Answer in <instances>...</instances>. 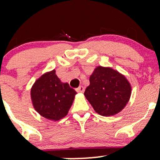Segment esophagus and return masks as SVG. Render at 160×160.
Segmentation results:
<instances>
[{
	"label": "esophagus",
	"instance_id": "1",
	"mask_svg": "<svg viewBox=\"0 0 160 160\" xmlns=\"http://www.w3.org/2000/svg\"><path fill=\"white\" fill-rule=\"evenodd\" d=\"M76 91L78 92H83L85 91V88H84L83 86H79L78 88H77Z\"/></svg>",
	"mask_w": 160,
	"mask_h": 160
}]
</instances>
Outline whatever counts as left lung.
Here are the masks:
<instances>
[{
  "label": "left lung",
  "instance_id": "obj_1",
  "mask_svg": "<svg viewBox=\"0 0 160 160\" xmlns=\"http://www.w3.org/2000/svg\"><path fill=\"white\" fill-rule=\"evenodd\" d=\"M89 82L84 95L98 114L104 117L117 114L129 101L131 84L124 75L111 68H95Z\"/></svg>",
  "mask_w": 160,
  "mask_h": 160
}]
</instances>
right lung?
<instances>
[{"instance_id": "1", "label": "right lung", "mask_w": 160, "mask_h": 160, "mask_svg": "<svg viewBox=\"0 0 160 160\" xmlns=\"http://www.w3.org/2000/svg\"><path fill=\"white\" fill-rule=\"evenodd\" d=\"M77 92L62 82L56 70L42 75L33 84L31 98L35 111L42 117L57 121L65 117L74 102Z\"/></svg>"}]
</instances>
